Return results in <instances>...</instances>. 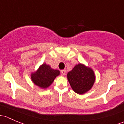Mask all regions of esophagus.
I'll return each instance as SVG.
<instances>
[{"label": "esophagus", "mask_w": 124, "mask_h": 124, "mask_svg": "<svg viewBox=\"0 0 124 124\" xmlns=\"http://www.w3.org/2000/svg\"><path fill=\"white\" fill-rule=\"evenodd\" d=\"M61 74H62V76H65V74H66V71H65V70H61Z\"/></svg>", "instance_id": "1"}]
</instances>
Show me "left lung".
I'll list each match as a JSON object with an SVG mask.
<instances>
[{
	"instance_id": "8db88e82",
	"label": "left lung",
	"mask_w": 124,
	"mask_h": 124,
	"mask_svg": "<svg viewBox=\"0 0 124 124\" xmlns=\"http://www.w3.org/2000/svg\"><path fill=\"white\" fill-rule=\"evenodd\" d=\"M67 78L72 90L77 94L83 95L93 86L95 74L92 68L80 63L68 72Z\"/></svg>"
}]
</instances>
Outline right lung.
Returning <instances> with one entry per match:
<instances>
[{"label":"right lung","instance_id":"right-lung-1","mask_svg":"<svg viewBox=\"0 0 124 124\" xmlns=\"http://www.w3.org/2000/svg\"><path fill=\"white\" fill-rule=\"evenodd\" d=\"M59 75L60 71L58 70L53 69L49 65L44 63L35 72L31 73V77L36 86L41 89H46L52 84Z\"/></svg>","mask_w":124,"mask_h":124}]
</instances>
